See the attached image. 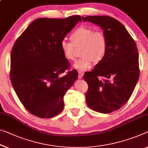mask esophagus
I'll return each instance as SVG.
<instances>
[{
  "mask_svg": "<svg viewBox=\"0 0 148 148\" xmlns=\"http://www.w3.org/2000/svg\"><path fill=\"white\" fill-rule=\"evenodd\" d=\"M79 75H78V77L79 79H82L83 78V73L82 71H79Z\"/></svg>",
  "mask_w": 148,
  "mask_h": 148,
  "instance_id": "1",
  "label": "esophagus"
}]
</instances>
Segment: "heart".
Masks as SVG:
<instances>
[{"label":"heart","mask_w":148,"mask_h":148,"mask_svg":"<svg viewBox=\"0 0 148 148\" xmlns=\"http://www.w3.org/2000/svg\"><path fill=\"white\" fill-rule=\"evenodd\" d=\"M71 42L63 40L60 42V49L63 56L69 60L75 58V47H81L82 58L74 63L73 67L81 71L91 67L93 61L99 63L103 60L107 49V39L101 31H94L87 26L77 28L70 36Z\"/></svg>","instance_id":"b5f03b06"}]
</instances>
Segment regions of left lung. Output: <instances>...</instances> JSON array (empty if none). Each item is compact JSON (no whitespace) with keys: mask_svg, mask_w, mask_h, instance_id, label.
<instances>
[{"mask_svg":"<svg viewBox=\"0 0 148 148\" xmlns=\"http://www.w3.org/2000/svg\"><path fill=\"white\" fill-rule=\"evenodd\" d=\"M82 18L101 26L108 43L103 60L83 75L88 86L86 103L97 112L110 113L128 102L139 79L137 45L124 25L112 17L88 16Z\"/></svg>","mask_w":148,"mask_h":148,"instance_id":"left-lung-1","label":"left lung"}]
</instances>
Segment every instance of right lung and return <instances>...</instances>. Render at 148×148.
<instances>
[{
	"label": "right lung",
	"instance_id": "right-lung-1",
	"mask_svg": "<svg viewBox=\"0 0 148 148\" xmlns=\"http://www.w3.org/2000/svg\"><path fill=\"white\" fill-rule=\"evenodd\" d=\"M79 21V15L38 18L13 45L11 83L25 108L36 116L49 119L60 114L64 108L63 97L77 79L76 69L60 76L70 67L60 42Z\"/></svg>",
	"mask_w": 148,
	"mask_h": 148
}]
</instances>
